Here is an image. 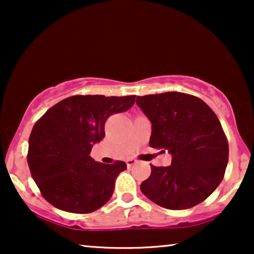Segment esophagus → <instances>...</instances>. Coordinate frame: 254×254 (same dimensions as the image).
<instances>
[{"mask_svg": "<svg viewBox=\"0 0 254 254\" xmlns=\"http://www.w3.org/2000/svg\"><path fill=\"white\" fill-rule=\"evenodd\" d=\"M126 163H127V165L130 168V166L137 164V161H136V159H134V158H128L127 161H126Z\"/></svg>", "mask_w": 254, "mask_h": 254, "instance_id": "1", "label": "esophagus"}]
</instances>
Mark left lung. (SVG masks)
<instances>
[{
	"label": "left lung",
	"mask_w": 254,
	"mask_h": 254,
	"mask_svg": "<svg viewBox=\"0 0 254 254\" xmlns=\"http://www.w3.org/2000/svg\"><path fill=\"white\" fill-rule=\"evenodd\" d=\"M136 104L151 123L149 145L172 157L169 166L151 165L142 193L166 209L201 203L220 185L228 165V141L216 114L203 100L182 92L138 96Z\"/></svg>",
	"instance_id": "8db88e82"
}]
</instances>
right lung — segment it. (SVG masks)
Here are the masks:
<instances>
[{
    "label": "right lung",
    "mask_w": 254,
    "mask_h": 254,
    "mask_svg": "<svg viewBox=\"0 0 254 254\" xmlns=\"http://www.w3.org/2000/svg\"><path fill=\"white\" fill-rule=\"evenodd\" d=\"M136 96H72L52 106L31 131L27 163L41 194L58 209L92 213L112 196L125 162H96L93 144L105 136L111 114L129 110Z\"/></svg>",
    "instance_id": "obj_1"
}]
</instances>
